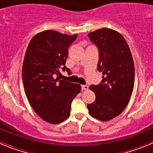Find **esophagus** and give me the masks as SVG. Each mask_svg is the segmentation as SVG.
Segmentation results:
<instances>
[{
	"label": "esophagus",
	"mask_w": 153,
	"mask_h": 153,
	"mask_svg": "<svg viewBox=\"0 0 153 153\" xmlns=\"http://www.w3.org/2000/svg\"><path fill=\"white\" fill-rule=\"evenodd\" d=\"M81 88H82V90H87L89 89V86L87 85H82Z\"/></svg>",
	"instance_id": "1"
}]
</instances>
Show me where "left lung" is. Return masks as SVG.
I'll list each match as a JSON object with an SVG mask.
<instances>
[{"mask_svg":"<svg viewBox=\"0 0 153 153\" xmlns=\"http://www.w3.org/2000/svg\"><path fill=\"white\" fill-rule=\"evenodd\" d=\"M88 36L98 48L97 70L102 72V79L99 85L90 86L96 100L87 108L93 117L109 121L122 113L130 100L135 80L133 59L126 41L117 31L102 28Z\"/></svg>","mask_w":153,"mask_h":153,"instance_id":"1","label":"left lung"}]
</instances>
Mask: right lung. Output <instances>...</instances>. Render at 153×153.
Wrapping results in <instances>:
<instances>
[{
    "mask_svg": "<svg viewBox=\"0 0 153 153\" xmlns=\"http://www.w3.org/2000/svg\"><path fill=\"white\" fill-rule=\"evenodd\" d=\"M77 34L70 36L55 30H44L31 39L22 67L24 88L30 106L44 121L57 124L70 115L73 100L81 90L79 84L60 79L68 48ZM57 77H56V76Z\"/></svg>",
    "mask_w": 153,
    "mask_h": 153,
    "instance_id": "1",
    "label": "right lung"
}]
</instances>
